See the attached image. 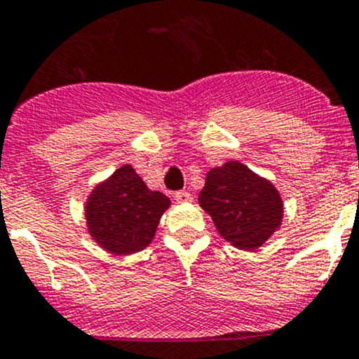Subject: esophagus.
Masks as SVG:
<instances>
[{
    "label": "esophagus",
    "mask_w": 359,
    "mask_h": 359,
    "mask_svg": "<svg viewBox=\"0 0 359 359\" xmlns=\"http://www.w3.org/2000/svg\"><path fill=\"white\" fill-rule=\"evenodd\" d=\"M175 201L177 203H187L191 201V194L187 193V191H179V193H175Z\"/></svg>",
    "instance_id": "esophagus-1"
}]
</instances>
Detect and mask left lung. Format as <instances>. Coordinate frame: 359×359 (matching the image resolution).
Returning a JSON list of instances; mask_svg holds the SVG:
<instances>
[{
  "label": "left lung",
  "mask_w": 359,
  "mask_h": 359,
  "mask_svg": "<svg viewBox=\"0 0 359 359\" xmlns=\"http://www.w3.org/2000/svg\"><path fill=\"white\" fill-rule=\"evenodd\" d=\"M198 201L220 236L247 252L262 247L283 220V201L274 184L240 161L210 170Z\"/></svg>",
  "instance_id": "obj_1"
}]
</instances>
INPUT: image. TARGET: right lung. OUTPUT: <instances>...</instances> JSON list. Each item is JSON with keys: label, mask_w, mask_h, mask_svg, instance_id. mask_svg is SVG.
<instances>
[{"label": "right lung", "mask_w": 359, "mask_h": 359, "mask_svg": "<svg viewBox=\"0 0 359 359\" xmlns=\"http://www.w3.org/2000/svg\"><path fill=\"white\" fill-rule=\"evenodd\" d=\"M170 198L151 191L132 165H123L97 184L85 205L88 233L100 248L128 255L149 247Z\"/></svg>", "instance_id": "1"}]
</instances>
